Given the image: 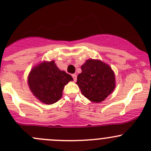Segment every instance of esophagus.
Returning a JSON list of instances; mask_svg holds the SVG:
<instances>
[{
  "mask_svg": "<svg viewBox=\"0 0 151 151\" xmlns=\"http://www.w3.org/2000/svg\"><path fill=\"white\" fill-rule=\"evenodd\" d=\"M72 77L73 79H74V82L77 81V75H76V74H72Z\"/></svg>",
  "mask_w": 151,
  "mask_h": 151,
  "instance_id": "34e87169",
  "label": "esophagus"
}]
</instances>
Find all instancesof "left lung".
<instances>
[{"mask_svg": "<svg viewBox=\"0 0 151 151\" xmlns=\"http://www.w3.org/2000/svg\"><path fill=\"white\" fill-rule=\"evenodd\" d=\"M77 84L82 93L93 102L103 101L115 88V77L109 65L99 60L89 59L81 66Z\"/></svg>", "mask_w": 151, "mask_h": 151, "instance_id": "left-lung-1", "label": "left lung"}]
</instances>
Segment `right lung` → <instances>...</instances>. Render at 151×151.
<instances>
[{"instance_id": "obj_1", "label": "right lung", "mask_w": 151, "mask_h": 151, "mask_svg": "<svg viewBox=\"0 0 151 151\" xmlns=\"http://www.w3.org/2000/svg\"><path fill=\"white\" fill-rule=\"evenodd\" d=\"M73 78L64 71H60L54 60L42 62L32 68L28 83L33 95L46 104L57 102L62 96L64 86Z\"/></svg>"}]
</instances>
